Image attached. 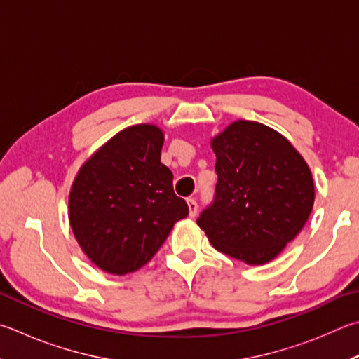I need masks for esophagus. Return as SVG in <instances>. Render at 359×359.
Masks as SVG:
<instances>
[{
	"label": "esophagus",
	"mask_w": 359,
	"mask_h": 359,
	"mask_svg": "<svg viewBox=\"0 0 359 359\" xmlns=\"http://www.w3.org/2000/svg\"><path fill=\"white\" fill-rule=\"evenodd\" d=\"M187 204H188V208H190V217H196L198 215V202L196 199H187Z\"/></svg>",
	"instance_id": "1"
}]
</instances>
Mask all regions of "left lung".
<instances>
[{"label":"left lung","instance_id":"8db88e82","mask_svg":"<svg viewBox=\"0 0 359 359\" xmlns=\"http://www.w3.org/2000/svg\"><path fill=\"white\" fill-rule=\"evenodd\" d=\"M212 149L218 182L198 226L227 256L250 265L270 262L309 218V166L281 133L254 121L232 122Z\"/></svg>","mask_w":359,"mask_h":359}]
</instances>
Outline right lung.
Wrapping results in <instances>:
<instances>
[{
	"label": "right lung",
	"mask_w": 359,
	"mask_h": 359,
	"mask_svg": "<svg viewBox=\"0 0 359 359\" xmlns=\"http://www.w3.org/2000/svg\"><path fill=\"white\" fill-rule=\"evenodd\" d=\"M163 141L151 123L128 127L76 174L69 221L83 252L103 271L140 270L188 215L187 202L174 193L172 172L160 161Z\"/></svg>",
	"instance_id": "right-lung-1"
}]
</instances>
